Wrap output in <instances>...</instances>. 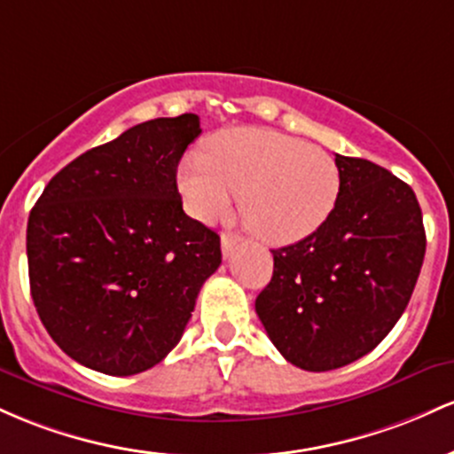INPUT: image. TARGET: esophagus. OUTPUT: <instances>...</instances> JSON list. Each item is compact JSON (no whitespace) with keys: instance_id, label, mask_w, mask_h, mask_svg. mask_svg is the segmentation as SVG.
<instances>
[{"instance_id":"34e87169","label":"esophagus","mask_w":454,"mask_h":454,"mask_svg":"<svg viewBox=\"0 0 454 454\" xmlns=\"http://www.w3.org/2000/svg\"><path fill=\"white\" fill-rule=\"evenodd\" d=\"M240 242V238L236 236V233H221V248H223V254H225V257H229V253L233 251V247H236V244Z\"/></svg>"}]
</instances>
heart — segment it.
Wrapping results in <instances>:
<instances>
[{"label": "heart", "instance_id": "heart-1", "mask_svg": "<svg viewBox=\"0 0 454 454\" xmlns=\"http://www.w3.org/2000/svg\"><path fill=\"white\" fill-rule=\"evenodd\" d=\"M192 216L214 218L240 195L248 229L268 244L304 240L337 206L340 173L328 152L270 129L216 135L206 156H188L177 176Z\"/></svg>", "mask_w": 454, "mask_h": 454}]
</instances>
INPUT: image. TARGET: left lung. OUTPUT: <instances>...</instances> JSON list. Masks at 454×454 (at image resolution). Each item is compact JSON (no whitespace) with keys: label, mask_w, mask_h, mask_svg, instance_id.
Segmentation results:
<instances>
[{"label":"left lung","mask_w":454,"mask_h":454,"mask_svg":"<svg viewBox=\"0 0 454 454\" xmlns=\"http://www.w3.org/2000/svg\"><path fill=\"white\" fill-rule=\"evenodd\" d=\"M337 206L304 240L277 248L254 310L274 348L304 371L363 358L410 302L427 238L414 191L364 159L334 156Z\"/></svg>","instance_id":"1"}]
</instances>
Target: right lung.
<instances>
[{"label": "right lung", "instance_id": "obj_1", "mask_svg": "<svg viewBox=\"0 0 454 454\" xmlns=\"http://www.w3.org/2000/svg\"><path fill=\"white\" fill-rule=\"evenodd\" d=\"M200 117H156L55 173L27 221L29 289L70 358L105 375L159 364L182 339L221 238L182 210L176 173Z\"/></svg>", "mask_w": 454, "mask_h": 454}]
</instances>
